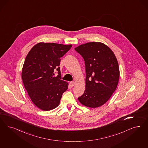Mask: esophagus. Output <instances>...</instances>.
I'll list each match as a JSON object with an SVG mask.
<instances>
[{
  "mask_svg": "<svg viewBox=\"0 0 148 148\" xmlns=\"http://www.w3.org/2000/svg\"><path fill=\"white\" fill-rule=\"evenodd\" d=\"M70 85H71V86L73 87L74 86V85H75V82H71V83H70Z\"/></svg>",
  "mask_w": 148,
  "mask_h": 148,
  "instance_id": "obj_1",
  "label": "esophagus"
}]
</instances>
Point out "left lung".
<instances>
[{
    "instance_id": "1",
    "label": "left lung",
    "mask_w": 148,
    "mask_h": 148,
    "mask_svg": "<svg viewBox=\"0 0 148 148\" xmlns=\"http://www.w3.org/2000/svg\"><path fill=\"white\" fill-rule=\"evenodd\" d=\"M85 61V90L79 101L87 107H99L106 103L117 87L119 66L112 50L101 42H90L75 48Z\"/></svg>"
}]
</instances>
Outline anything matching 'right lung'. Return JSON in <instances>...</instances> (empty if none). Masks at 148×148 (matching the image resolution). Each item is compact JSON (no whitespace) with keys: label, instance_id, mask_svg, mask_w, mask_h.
<instances>
[{"label":"right lung","instance_id":"add662e5","mask_svg":"<svg viewBox=\"0 0 148 148\" xmlns=\"http://www.w3.org/2000/svg\"><path fill=\"white\" fill-rule=\"evenodd\" d=\"M72 45L39 42L26 56L22 70V79L32 102L41 110L49 111L59 104L68 83L61 80V57ZM58 71L55 77L54 71Z\"/></svg>","mask_w":148,"mask_h":148}]
</instances>
